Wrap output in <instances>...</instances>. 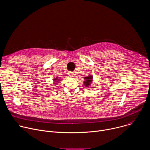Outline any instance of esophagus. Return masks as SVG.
<instances>
[{"instance_id":"34e87169","label":"esophagus","mask_w":150,"mask_h":150,"mask_svg":"<svg viewBox=\"0 0 150 150\" xmlns=\"http://www.w3.org/2000/svg\"><path fill=\"white\" fill-rule=\"evenodd\" d=\"M69 75L70 76H74V75H75V73H74V72H70L69 73Z\"/></svg>"}]
</instances>
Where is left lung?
<instances>
[{"instance_id":"1","label":"left lung","mask_w":150,"mask_h":150,"mask_svg":"<svg viewBox=\"0 0 150 150\" xmlns=\"http://www.w3.org/2000/svg\"><path fill=\"white\" fill-rule=\"evenodd\" d=\"M83 79H84L83 83H84L85 86L86 87H90L92 84L91 83L93 82V76H92V75H89L85 77Z\"/></svg>"}]
</instances>
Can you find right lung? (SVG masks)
<instances>
[{
	"instance_id": "add662e5",
	"label": "right lung",
	"mask_w": 150,
	"mask_h": 150,
	"mask_svg": "<svg viewBox=\"0 0 150 150\" xmlns=\"http://www.w3.org/2000/svg\"><path fill=\"white\" fill-rule=\"evenodd\" d=\"M53 81H54V82H56V83H54V84H58L60 80V78H59L56 77V78H54Z\"/></svg>"
}]
</instances>
